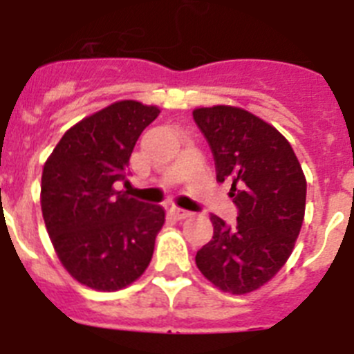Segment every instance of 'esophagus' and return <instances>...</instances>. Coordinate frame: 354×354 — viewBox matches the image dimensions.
Listing matches in <instances>:
<instances>
[{
    "instance_id": "obj_1",
    "label": "esophagus",
    "mask_w": 354,
    "mask_h": 354,
    "mask_svg": "<svg viewBox=\"0 0 354 354\" xmlns=\"http://www.w3.org/2000/svg\"><path fill=\"white\" fill-rule=\"evenodd\" d=\"M171 214H174L175 220H186V218H189V216H192V212L184 211V209H180V207H174L171 209Z\"/></svg>"
}]
</instances>
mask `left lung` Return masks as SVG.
Instances as JSON below:
<instances>
[{
    "label": "left lung",
    "instance_id": "8db88e82",
    "mask_svg": "<svg viewBox=\"0 0 354 354\" xmlns=\"http://www.w3.org/2000/svg\"><path fill=\"white\" fill-rule=\"evenodd\" d=\"M211 145L216 179L232 183L237 223L211 214L214 234L196 252V268L223 292L248 294L282 270L301 230L306 179L277 127L237 106L193 109Z\"/></svg>",
    "mask_w": 354,
    "mask_h": 354
}]
</instances>
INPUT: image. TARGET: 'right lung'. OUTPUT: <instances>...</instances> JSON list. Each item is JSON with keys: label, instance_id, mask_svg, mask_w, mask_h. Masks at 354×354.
Here are the masks:
<instances>
[{"label": "right lung", "instance_id": "1", "mask_svg": "<svg viewBox=\"0 0 354 354\" xmlns=\"http://www.w3.org/2000/svg\"><path fill=\"white\" fill-rule=\"evenodd\" d=\"M161 109L117 101L84 117L44 162L40 205L62 266L90 289L113 292L149 268L165 209L118 192L142 131Z\"/></svg>", "mask_w": 354, "mask_h": 354}]
</instances>
